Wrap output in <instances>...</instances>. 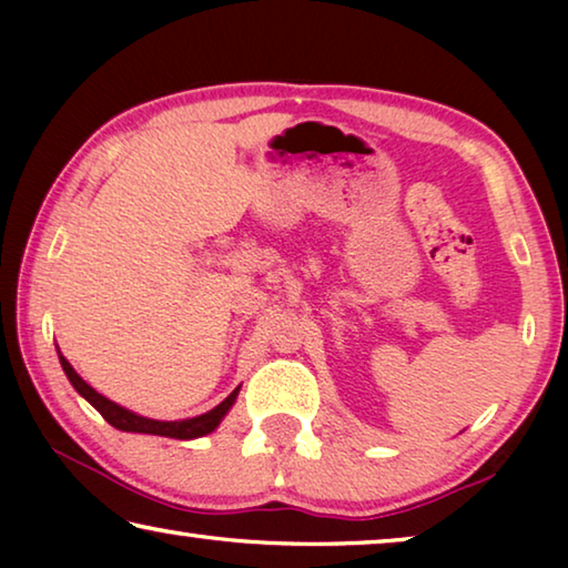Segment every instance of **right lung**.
I'll use <instances>...</instances> for the list:
<instances>
[{"mask_svg":"<svg viewBox=\"0 0 568 568\" xmlns=\"http://www.w3.org/2000/svg\"><path fill=\"white\" fill-rule=\"evenodd\" d=\"M60 363H62V371L64 376L70 378V383L74 386V390L80 393V396L92 403L94 408L102 413V418L114 426L118 430H128V434H150V436H168V438H180V440H190V438H200V436H207L213 434V430L220 426V420L227 416V410L233 408V403L237 398V390L235 388L230 396L217 403L213 410L203 413V416H195V418H185V420H155V418H145V416H138V413H132L128 408L118 406V403L100 396L98 390H94L90 383H84L80 376H77V371L70 365V361L64 358L60 353Z\"/></svg>","mask_w":568,"mask_h":568,"instance_id":"obj_1","label":"right lung"}]
</instances>
